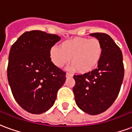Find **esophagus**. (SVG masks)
Instances as JSON below:
<instances>
[{
    "label": "esophagus",
    "instance_id": "esophagus-1",
    "mask_svg": "<svg viewBox=\"0 0 132 132\" xmlns=\"http://www.w3.org/2000/svg\"><path fill=\"white\" fill-rule=\"evenodd\" d=\"M66 78H71V77H73V75L71 73H66Z\"/></svg>",
    "mask_w": 132,
    "mask_h": 132
}]
</instances>
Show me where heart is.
Wrapping results in <instances>:
<instances>
[{"label": "heart", "mask_w": 132, "mask_h": 132, "mask_svg": "<svg viewBox=\"0 0 132 132\" xmlns=\"http://www.w3.org/2000/svg\"><path fill=\"white\" fill-rule=\"evenodd\" d=\"M103 45L97 38H74L62 42L60 47H52L50 56L52 63L59 68L70 61L71 69L85 73L95 69L102 56Z\"/></svg>", "instance_id": "obj_1"}]
</instances>
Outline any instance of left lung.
Returning <instances> with one entry per match:
<instances>
[{"instance_id":"left-lung-1","label":"left lung","mask_w":132,"mask_h":132,"mask_svg":"<svg viewBox=\"0 0 132 132\" xmlns=\"http://www.w3.org/2000/svg\"><path fill=\"white\" fill-rule=\"evenodd\" d=\"M90 36L101 42L102 56L96 69L74 75L73 91L76 104L82 111L98 115L110 108L118 96L125 69L122 51L108 34L94 33Z\"/></svg>"}]
</instances>
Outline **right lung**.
I'll use <instances>...</instances> for the list:
<instances>
[{"instance_id":"obj_1","label":"right lung","mask_w":132,"mask_h":132,"mask_svg":"<svg viewBox=\"0 0 132 132\" xmlns=\"http://www.w3.org/2000/svg\"><path fill=\"white\" fill-rule=\"evenodd\" d=\"M61 38L41 31H26L11 47L7 79L17 103L32 114L45 113L56 100L66 72L51 61L50 52Z\"/></svg>"}]
</instances>
